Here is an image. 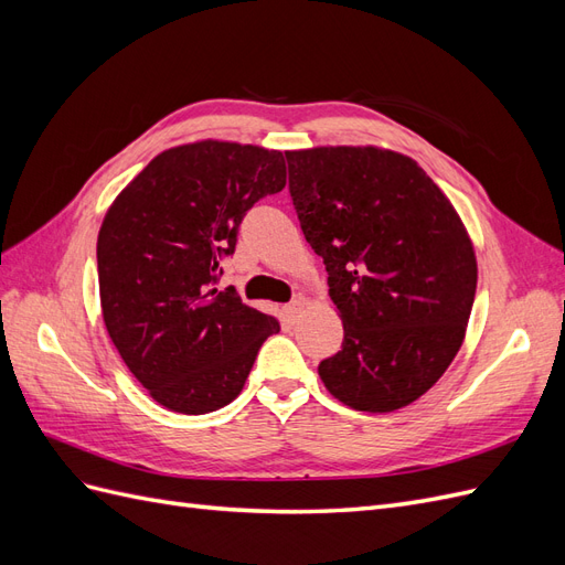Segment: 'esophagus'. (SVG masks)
Here are the masks:
<instances>
[{
    "label": "esophagus",
    "instance_id": "esophagus-1",
    "mask_svg": "<svg viewBox=\"0 0 565 565\" xmlns=\"http://www.w3.org/2000/svg\"><path fill=\"white\" fill-rule=\"evenodd\" d=\"M301 306H303L301 299H292L289 303H285V316H287L289 320H297V318H299V311H301Z\"/></svg>",
    "mask_w": 565,
    "mask_h": 565
}]
</instances>
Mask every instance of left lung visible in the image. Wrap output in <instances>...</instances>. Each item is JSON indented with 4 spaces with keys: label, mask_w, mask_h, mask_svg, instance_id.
I'll return each mask as SVG.
<instances>
[{
    "label": "left lung",
    "mask_w": 565,
    "mask_h": 565,
    "mask_svg": "<svg viewBox=\"0 0 565 565\" xmlns=\"http://www.w3.org/2000/svg\"><path fill=\"white\" fill-rule=\"evenodd\" d=\"M285 158L303 237L344 322L320 380L353 409L393 413L429 391L465 341L478 278L465 224L401 152L328 146Z\"/></svg>",
    "instance_id": "8db88e82"
}]
</instances>
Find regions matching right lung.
Masks as SVG:
<instances>
[{"label":"right lung","mask_w":565,"mask_h":565,"mask_svg":"<svg viewBox=\"0 0 565 565\" xmlns=\"http://www.w3.org/2000/svg\"><path fill=\"white\" fill-rule=\"evenodd\" d=\"M285 179L280 150L198 141L160 152L110 204L96 243L104 322L167 409L204 415L235 401L262 344L280 332L216 282L245 214Z\"/></svg>","instance_id":"right-lung-1"}]
</instances>
